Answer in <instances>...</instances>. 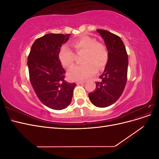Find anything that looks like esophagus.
Segmentation results:
<instances>
[{
    "mask_svg": "<svg viewBox=\"0 0 159 159\" xmlns=\"http://www.w3.org/2000/svg\"><path fill=\"white\" fill-rule=\"evenodd\" d=\"M84 83H85V81H77V82H76L77 85L83 84H84Z\"/></svg>",
    "mask_w": 159,
    "mask_h": 159,
    "instance_id": "34e87169",
    "label": "esophagus"
}]
</instances>
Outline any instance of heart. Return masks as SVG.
<instances>
[{"label":"heart","instance_id":"1","mask_svg":"<svg viewBox=\"0 0 159 159\" xmlns=\"http://www.w3.org/2000/svg\"><path fill=\"white\" fill-rule=\"evenodd\" d=\"M76 52L85 51L84 64L75 66L69 70L68 78L71 81H83L95 74L97 68L103 69L106 66L109 54L106 46L98 42L96 38L89 36H82L71 42ZM59 59L61 64L70 68L74 63L75 54L68 46L64 45L59 52Z\"/></svg>","mask_w":159,"mask_h":159}]
</instances>
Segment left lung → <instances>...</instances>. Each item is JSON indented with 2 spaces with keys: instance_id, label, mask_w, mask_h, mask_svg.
Masks as SVG:
<instances>
[{
  "instance_id": "1",
  "label": "left lung",
  "mask_w": 159,
  "mask_h": 159,
  "mask_svg": "<svg viewBox=\"0 0 159 159\" xmlns=\"http://www.w3.org/2000/svg\"><path fill=\"white\" fill-rule=\"evenodd\" d=\"M106 45L109 57L101 81L96 82L94 91L89 98L95 106L106 107L121 97L127 79L128 56L121 38L105 30H97Z\"/></svg>"
}]
</instances>
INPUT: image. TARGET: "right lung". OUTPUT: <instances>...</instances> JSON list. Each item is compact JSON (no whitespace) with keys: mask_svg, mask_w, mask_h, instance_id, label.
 Instances as JSON below:
<instances>
[{"mask_svg":"<svg viewBox=\"0 0 159 159\" xmlns=\"http://www.w3.org/2000/svg\"><path fill=\"white\" fill-rule=\"evenodd\" d=\"M70 34H48L33 43L28 57L30 83L40 102L52 109L61 110L70 104L76 84L64 80L66 71L59 52Z\"/></svg>","mask_w":159,"mask_h":159,"instance_id":"right-lung-1","label":"right lung"}]
</instances>
